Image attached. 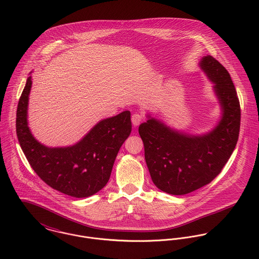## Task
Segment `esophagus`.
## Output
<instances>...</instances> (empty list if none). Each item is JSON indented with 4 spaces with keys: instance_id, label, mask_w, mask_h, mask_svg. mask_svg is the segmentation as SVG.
Here are the masks:
<instances>
[{
    "instance_id": "obj_1",
    "label": "esophagus",
    "mask_w": 259,
    "mask_h": 259,
    "mask_svg": "<svg viewBox=\"0 0 259 259\" xmlns=\"http://www.w3.org/2000/svg\"><path fill=\"white\" fill-rule=\"evenodd\" d=\"M143 119H144V116L141 113H134L132 116V122L135 126H138L143 121Z\"/></svg>"
}]
</instances>
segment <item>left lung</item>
<instances>
[{
    "instance_id": "obj_1",
    "label": "left lung",
    "mask_w": 259,
    "mask_h": 259,
    "mask_svg": "<svg viewBox=\"0 0 259 259\" xmlns=\"http://www.w3.org/2000/svg\"><path fill=\"white\" fill-rule=\"evenodd\" d=\"M199 67L214 83L222 111L219 124L205 135L191 136L148 115L147 122L139 127L151 180L169 194H186L212 182L238 140L240 105L230 74L211 56L203 57Z\"/></svg>"
}]
</instances>
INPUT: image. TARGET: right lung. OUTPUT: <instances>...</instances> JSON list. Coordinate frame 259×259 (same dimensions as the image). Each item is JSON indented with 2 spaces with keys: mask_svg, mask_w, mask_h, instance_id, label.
I'll use <instances>...</instances> for the list:
<instances>
[{
  "mask_svg": "<svg viewBox=\"0 0 259 259\" xmlns=\"http://www.w3.org/2000/svg\"><path fill=\"white\" fill-rule=\"evenodd\" d=\"M31 88L29 76L18 104L16 131L32 168L47 185L67 195L79 198L97 193L108 184L117 152L132 132L131 111L101 120L72 147L48 148L28 126Z\"/></svg>",
  "mask_w": 259,
  "mask_h": 259,
  "instance_id": "right-lung-1",
  "label": "right lung"
}]
</instances>
